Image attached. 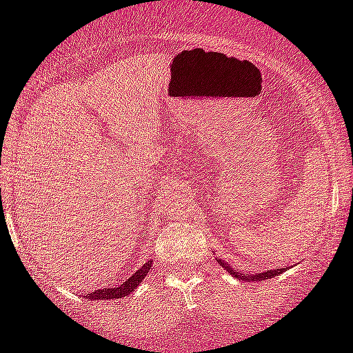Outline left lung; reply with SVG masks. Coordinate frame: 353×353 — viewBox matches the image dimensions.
<instances>
[{
	"label": "left lung",
	"mask_w": 353,
	"mask_h": 353,
	"mask_svg": "<svg viewBox=\"0 0 353 353\" xmlns=\"http://www.w3.org/2000/svg\"><path fill=\"white\" fill-rule=\"evenodd\" d=\"M219 263H220V265H222V266H225L227 270H229L230 275H234V276H236V279H239V280H248V282H263V280H268V279H273V276L280 275V273H282L283 270H285V268L266 270V272H263V273H256V275H252V276H245V275H241V273L236 272V270L229 268V266H227V265H223V263L220 261V259H219Z\"/></svg>",
	"instance_id": "1"
}]
</instances>
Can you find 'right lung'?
Listing matches in <instances>:
<instances>
[{
	"label": "right lung",
	"instance_id": "obj_1",
	"mask_svg": "<svg viewBox=\"0 0 353 353\" xmlns=\"http://www.w3.org/2000/svg\"><path fill=\"white\" fill-rule=\"evenodd\" d=\"M152 268V261L145 263L138 272H134L130 279L124 280L119 287H112V288H99V290L92 292V294L83 295L85 299H95V301H109V299H121L124 295L131 294L134 288L138 287V283L147 276V273L150 272Z\"/></svg>",
	"mask_w": 353,
	"mask_h": 353
}]
</instances>
